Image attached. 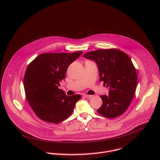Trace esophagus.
<instances>
[{
    "label": "esophagus",
    "instance_id": "esophagus-1",
    "mask_svg": "<svg viewBox=\"0 0 160 160\" xmlns=\"http://www.w3.org/2000/svg\"><path fill=\"white\" fill-rule=\"evenodd\" d=\"M84 97H85V98H90L92 97V95H87V94H85V95H84Z\"/></svg>",
    "mask_w": 160,
    "mask_h": 160
}]
</instances>
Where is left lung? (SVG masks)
<instances>
[{
	"mask_svg": "<svg viewBox=\"0 0 160 160\" xmlns=\"http://www.w3.org/2000/svg\"><path fill=\"white\" fill-rule=\"evenodd\" d=\"M83 56L97 63L100 81L109 88L108 95L100 96L102 104L98 112L109 118L120 116L130 106L138 83V75L130 58L117 49H99Z\"/></svg>",
	"mask_w": 160,
	"mask_h": 160,
	"instance_id": "left-lung-1",
	"label": "left lung"
}]
</instances>
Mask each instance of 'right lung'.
Segmentation results:
<instances>
[{"label": "right lung", "instance_id": "add662e5", "mask_svg": "<svg viewBox=\"0 0 160 160\" xmlns=\"http://www.w3.org/2000/svg\"><path fill=\"white\" fill-rule=\"evenodd\" d=\"M82 54L43 53L28 64L23 80L25 96L40 119L58 123L72 114L81 96H68L59 86L68 66Z\"/></svg>", "mask_w": 160, "mask_h": 160}]
</instances>
